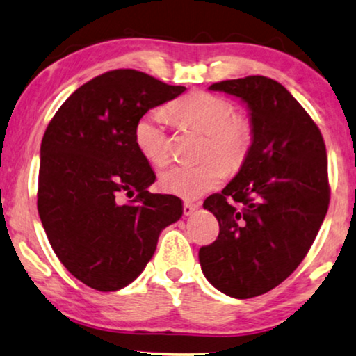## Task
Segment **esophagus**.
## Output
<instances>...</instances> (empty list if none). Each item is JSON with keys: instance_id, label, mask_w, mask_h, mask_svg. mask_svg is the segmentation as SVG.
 Masks as SVG:
<instances>
[{"instance_id": "obj_1", "label": "esophagus", "mask_w": 356, "mask_h": 356, "mask_svg": "<svg viewBox=\"0 0 356 356\" xmlns=\"http://www.w3.org/2000/svg\"><path fill=\"white\" fill-rule=\"evenodd\" d=\"M198 208V203L195 202H184V215H193V211H195Z\"/></svg>"}]
</instances>
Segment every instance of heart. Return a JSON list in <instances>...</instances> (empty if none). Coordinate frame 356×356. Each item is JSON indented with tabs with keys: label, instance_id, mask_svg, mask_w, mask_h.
<instances>
[{
	"label": "heart",
	"instance_id": "heart-1",
	"mask_svg": "<svg viewBox=\"0 0 356 356\" xmlns=\"http://www.w3.org/2000/svg\"><path fill=\"white\" fill-rule=\"evenodd\" d=\"M170 120L207 135L197 164H172L159 174V187L182 198H197L210 192L226 177L227 168L238 169L252 145V123L243 113H234L227 99L205 91H193L165 107ZM134 141L140 154L153 165L169 158L165 117L149 112L135 123Z\"/></svg>",
	"mask_w": 356,
	"mask_h": 356
}]
</instances>
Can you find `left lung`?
Masks as SVG:
<instances>
[{"instance_id": "8db88e82", "label": "left lung", "mask_w": 356, "mask_h": 356, "mask_svg": "<svg viewBox=\"0 0 356 356\" xmlns=\"http://www.w3.org/2000/svg\"><path fill=\"white\" fill-rule=\"evenodd\" d=\"M210 89L248 104L254 138L238 175L203 202L220 234L198 259L213 286L248 300L286 280L314 243L330 200L325 145L309 113L275 79L245 76Z\"/></svg>"}]
</instances>
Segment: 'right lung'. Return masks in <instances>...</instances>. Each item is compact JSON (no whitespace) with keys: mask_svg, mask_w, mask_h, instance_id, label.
<instances>
[{"mask_svg":"<svg viewBox=\"0 0 356 356\" xmlns=\"http://www.w3.org/2000/svg\"><path fill=\"white\" fill-rule=\"evenodd\" d=\"M136 70H112L78 88L51 118L40 145L37 208L66 270L99 291L143 272L159 233L182 216L181 198L151 193L156 175L134 141L149 108L181 96ZM137 192L129 204L120 193Z\"/></svg>","mask_w":356,"mask_h":356,"instance_id":"1","label":"right lung"}]
</instances>
